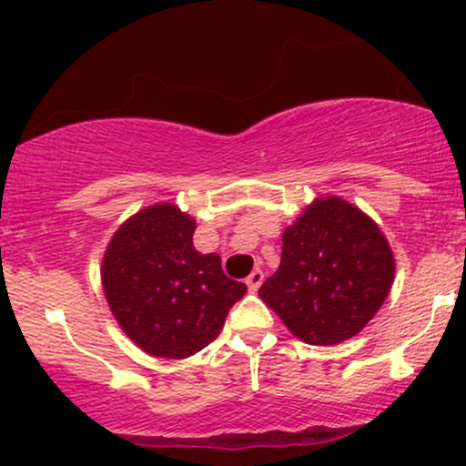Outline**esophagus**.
Wrapping results in <instances>:
<instances>
[{
	"instance_id": "1",
	"label": "esophagus",
	"mask_w": 466,
	"mask_h": 466,
	"mask_svg": "<svg viewBox=\"0 0 466 466\" xmlns=\"http://www.w3.org/2000/svg\"><path fill=\"white\" fill-rule=\"evenodd\" d=\"M263 280H265V274L260 269H254L251 271V274L248 276V287H249V291H258V287L263 285Z\"/></svg>"
}]
</instances>
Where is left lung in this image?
Masks as SVG:
<instances>
[{
	"label": "left lung",
	"mask_w": 466,
	"mask_h": 466,
	"mask_svg": "<svg viewBox=\"0 0 466 466\" xmlns=\"http://www.w3.org/2000/svg\"><path fill=\"white\" fill-rule=\"evenodd\" d=\"M392 280L394 256L381 229L355 206L329 197L285 229L280 267L258 293L293 335L330 346L370 322Z\"/></svg>",
	"instance_id": "1"
}]
</instances>
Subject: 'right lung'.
<instances>
[{"mask_svg": "<svg viewBox=\"0 0 466 466\" xmlns=\"http://www.w3.org/2000/svg\"><path fill=\"white\" fill-rule=\"evenodd\" d=\"M195 221L162 203L111 238L103 287L117 324L148 355L184 360L217 339L248 287L223 274L217 254L192 245Z\"/></svg>", "mask_w": 466, "mask_h": 466, "instance_id": "1", "label": "right lung"}]
</instances>
